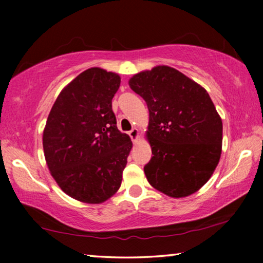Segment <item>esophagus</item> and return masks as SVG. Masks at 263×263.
Returning a JSON list of instances; mask_svg holds the SVG:
<instances>
[{
    "mask_svg": "<svg viewBox=\"0 0 263 263\" xmlns=\"http://www.w3.org/2000/svg\"><path fill=\"white\" fill-rule=\"evenodd\" d=\"M128 136L131 137V139H132V141H137V139H138V137H139V131H138V128H132V130L128 132Z\"/></svg>",
    "mask_w": 263,
    "mask_h": 263,
    "instance_id": "34e87169",
    "label": "esophagus"
}]
</instances>
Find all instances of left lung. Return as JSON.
I'll use <instances>...</instances> for the list:
<instances>
[{"label": "left lung", "instance_id": "obj_1", "mask_svg": "<svg viewBox=\"0 0 263 263\" xmlns=\"http://www.w3.org/2000/svg\"><path fill=\"white\" fill-rule=\"evenodd\" d=\"M128 84L149 111L146 137L153 157L144 167L149 184L174 198L196 193L221 154L222 122L208 91L168 66L133 75Z\"/></svg>", "mask_w": 263, "mask_h": 263}]
</instances>
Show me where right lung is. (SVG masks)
I'll use <instances>...</instances> for the list:
<instances>
[{"label":"right lung","mask_w":263,"mask_h":263,"mask_svg":"<svg viewBox=\"0 0 263 263\" xmlns=\"http://www.w3.org/2000/svg\"><path fill=\"white\" fill-rule=\"evenodd\" d=\"M121 77L92 67L62 89L47 117L43 147L58 185L77 201L100 204L117 193L132 148L117 128L112 97Z\"/></svg>","instance_id":"right-lung-1"}]
</instances>
